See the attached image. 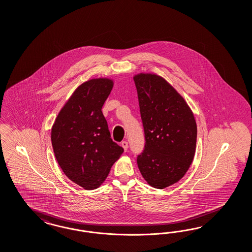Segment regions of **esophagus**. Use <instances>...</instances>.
Masks as SVG:
<instances>
[{
    "mask_svg": "<svg viewBox=\"0 0 252 252\" xmlns=\"http://www.w3.org/2000/svg\"><path fill=\"white\" fill-rule=\"evenodd\" d=\"M121 146H122L123 149H124L125 151H126L127 149H128V143L126 141H123L122 143H121Z\"/></svg>",
    "mask_w": 252,
    "mask_h": 252,
    "instance_id": "obj_1",
    "label": "esophagus"
}]
</instances>
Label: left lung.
<instances>
[{"instance_id":"obj_1","label":"left lung","mask_w":252,"mask_h":252,"mask_svg":"<svg viewBox=\"0 0 252 252\" xmlns=\"http://www.w3.org/2000/svg\"><path fill=\"white\" fill-rule=\"evenodd\" d=\"M145 132L137 166L145 181L164 189L184 177L193 160L197 126L190 106L163 77L134 75Z\"/></svg>"}]
</instances>
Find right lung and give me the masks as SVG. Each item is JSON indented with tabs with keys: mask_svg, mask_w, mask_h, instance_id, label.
<instances>
[{
	"mask_svg": "<svg viewBox=\"0 0 252 252\" xmlns=\"http://www.w3.org/2000/svg\"><path fill=\"white\" fill-rule=\"evenodd\" d=\"M114 81L94 78L82 83L62 106L51 128L55 157L62 171L85 190L100 187L124 152L110 136L102 107Z\"/></svg>",
	"mask_w": 252,
	"mask_h": 252,
	"instance_id": "1",
	"label": "right lung"
}]
</instances>
